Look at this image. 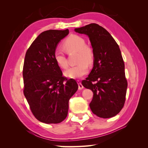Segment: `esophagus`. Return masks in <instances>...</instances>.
Masks as SVG:
<instances>
[{
  "label": "esophagus",
  "instance_id": "obj_1",
  "mask_svg": "<svg viewBox=\"0 0 148 148\" xmlns=\"http://www.w3.org/2000/svg\"><path fill=\"white\" fill-rule=\"evenodd\" d=\"M78 89H82L83 88V86L82 85L81 82L79 81V80H78Z\"/></svg>",
  "mask_w": 148,
  "mask_h": 148
}]
</instances>
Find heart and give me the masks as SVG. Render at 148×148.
I'll return each instance as SVG.
<instances>
[{"label": "heart", "instance_id": "1", "mask_svg": "<svg viewBox=\"0 0 148 148\" xmlns=\"http://www.w3.org/2000/svg\"><path fill=\"white\" fill-rule=\"evenodd\" d=\"M64 49L68 53L77 52L78 64L67 70L65 75L71 78H78L86 75L88 71L87 64H91L95 59L93 49L86 44L85 40L77 34H71L63 42ZM54 59L60 68L66 69L69 66L66 56L60 51L57 50L54 53ZM87 63L86 64V63Z\"/></svg>", "mask_w": 148, "mask_h": 148}]
</instances>
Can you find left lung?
I'll return each mask as SVG.
<instances>
[{
    "instance_id": "obj_1",
    "label": "left lung",
    "mask_w": 148,
    "mask_h": 148,
    "mask_svg": "<svg viewBox=\"0 0 148 148\" xmlns=\"http://www.w3.org/2000/svg\"><path fill=\"white\" fill-rule=\"evenodd\" d=\"M75 31L88 36L95 53L93 69L82 81L83 86L93 92L90 109L99 117H114L124 106L128 86L119 46L108 31L96 23Z\"/></svg>"
}]
</instances>
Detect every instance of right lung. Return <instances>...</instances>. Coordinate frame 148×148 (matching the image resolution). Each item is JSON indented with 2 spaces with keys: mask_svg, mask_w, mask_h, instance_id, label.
<instances>
[{
  "mask_svg": "<svg viewBox=\"0 0 148 148\" xmlns=\"http://www.w3.org/2000/svg\"><path fill=\"white\" fill-rule=\"evenodd\" d=\"M69 33L68 29L44 31L26 52L23 93L31 112L43 123H59L64 120L69 101L78 88L74 79L62 75L54 59L57 44Z\"/></svg>",
  "mask_w": 148,
  "mask_h": 148,
  "instance_id": "1",
  "label": "right lung"
}]
</instances>
